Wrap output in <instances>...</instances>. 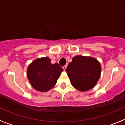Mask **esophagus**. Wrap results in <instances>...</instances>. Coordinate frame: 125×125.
Listing matches in <instances>:
<instances>
[{"instance_id": "1", "label": "esophagus", "mask_w": 125, "mask_h": 125, "mask_svg": "<svg viewBox=\"0 0 125 125\" xmlns=\"http://www.w3.org/2000/svg\"><path fill=\"white\" fill-rule=\"evenodd\" d=\"M66 68H67V65H64V66L62 67V69H64V70H65V69H66Z\"/></svg>"}]
</instances>
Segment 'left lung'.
Segmentation results:
<instances>
[{"label":"left lung","mask_w":125,"mask_h":125,"mask_svg":"<svg viewBox=\"0 0 125 125\" xmlns=\"http://www.w3.org/2000/svg\"><path fill=\"white\" fill-rule=\"evenodd\" d=\"M70 81L76 89L84 91L94 87L101 76L99 61L91 57L77 55L65 69Z\"/></svg>","instance_id":"left-lung-1"}]
</instances>
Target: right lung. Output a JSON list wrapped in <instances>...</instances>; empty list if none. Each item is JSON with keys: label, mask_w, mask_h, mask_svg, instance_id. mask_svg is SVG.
Wrapping results in <instances>:
<instances>
[{"label": "right lung", "mask_w": 125, "mask_h": 125, "mask_svg": "<svg viewBox=\"0 0 125 125\" xmlns=\"http://www.w3.org/2000/svg\"><path fill=\"white\" fill-rule=\"evenodd\" d=\"M63 69L58 63L52 64L49 58H38L29 65L28 79L32 87L40 91H47L56 84Z\"/></svg>", "instance_id": "right-lung-1"}]
</instances>
